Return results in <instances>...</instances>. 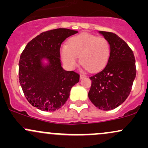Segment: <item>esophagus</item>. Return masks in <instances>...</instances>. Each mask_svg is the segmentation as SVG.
Listing matches in <instances>:
<instances>
[{"mask_svg": "<svg viewBox=\"0 0 148 148\" xmlns=\"http://www.w3.org/2000/svg\"><path fill=\"white\" fill-rule=\"evenodd\" d=\"M86 76L85 75V74H80V79H84V78H86Z\"/></svg>", "mask_w": 148, "mask_h": 148, "instance_id": "34e87169", "label": "esophagus"}]
</instances>
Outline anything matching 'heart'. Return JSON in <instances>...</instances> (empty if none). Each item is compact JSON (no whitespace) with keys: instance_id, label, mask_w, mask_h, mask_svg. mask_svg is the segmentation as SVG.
<instances>
[{"instance_id":"heart-1","label":"heart","mask_w":148,"mask_h":148,"mask_svg":"<svg viewBox=\"0 0 148 148\" xmlns=\"http://www.w3.org/2000/svg\"><path fill=\"white\" fill-rule=\"evenodd\" d=\"M60 54L64 64L69 69L80 62L90 72H97L105 67L111 54V46L104 37H98L84 33L69 40V45L60 47Z\"/></svg>"}]
</instances>
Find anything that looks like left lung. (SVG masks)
Instances as JSON below:
<instances>
[{"instance_id": "1", "label": "left lung", "mask_w": 148, "mask_h": 148, "mask_svg": "<svg viewBox=\"0 0 148 148\" xmlns=\"http://www.w3.org/2000/svg\"><path fill=\"white\" fill-rule=\"evenodd\" d=\"M111 46V54L106 67L90 77L91 87L88 97L103 111L114 109L130 95L136 69L134 53L116 34L99 31Z\"/></svg>"}]
</instances>
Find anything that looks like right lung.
Segmentation results:
<instances>
[{"instance_id":"right-lung-1","label":"right lung","mask_w":148,"mask_h":148,"mask_svg":"<svg viewBox=\"0 0 148 148\" xmlns=\"http://www.w3.org/2000/svg\"><path fill=\"white\" fill-rule=\"evenodd\" d=\"M78 31L67 28L43 32L28 42L18 62V79L23 94L32 106L43 111H55L69 98L79 74L66 71L60 62L61 44ZM43 59L48 63L44 65Z\"/></svg>"}]
</instances>
